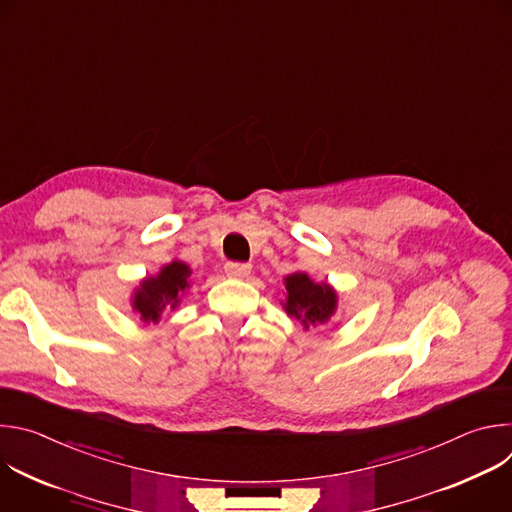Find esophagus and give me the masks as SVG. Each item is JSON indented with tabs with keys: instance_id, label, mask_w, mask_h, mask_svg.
<instances>
[{
	"instance_id": "obj_1",
	"label": "esophagus",
	"mask_w": 512,
	"mask_h": 512,
	"mask_svg": "<svg viewBox=\"0 0 512 512\" xmlns=\"http://www.w3.org/2000/svg\"><path fill=\"white\" fill-rule=\"evenodd\" d=\"M225 273L229 277H235V279H245L251 275V265L249 263H237V261H229L225 265Z\"/></svg>"
}]
</instances>
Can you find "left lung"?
Returning a JSON list of instances; mask_svg holds the SVG:
<instances>
[{"label":"left lung","instance_id":"8db88e82","mask_svg":"<svg viewBox=\"0 0 512 512\" xmlns=\"http://www.w3.org/2000/svg\"><path fill=\"white\" fill-rule=\"evenodd\" d=\"M285 300L283 310L289 318H296L304 330L328 324L338 310L336 289L326 281H314L306 271L289 273L283 279Z\"/></svg>","mask_w":512,"mask_h":512}]
</instances>
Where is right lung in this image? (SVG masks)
<instances>
[{
	"mask_svg": "<svg viewBox=\"0 0 512 512\" xmlns=\"http://www.w3.org/2000/svg\"><path fill=\"white\" fill-rule=\"evenodd\" d=\"M192 269L180 259L162 265L156 275L139 281L131 294V310L143 324H160L162 314L170 308L176 310L184 294L190 289Z\"/></svg>",
	"mask_w": 512,
	"mask_h": 512,
	"instance_id": "right-lung-1",
	"label": "right lung"
}]
</instances>
